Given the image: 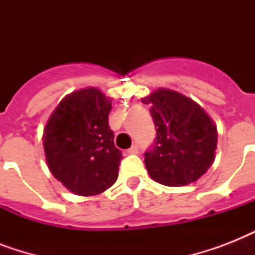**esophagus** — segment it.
Instances as JSON below:
<instances>
[{
  "label": "esophagus",
  "mask_w": 255,
  "mask_h": 255,
  "mask_svg": "<svg viewBox=\"0 0 255 255\" xmlns=\"http://www.w3.org/2000/svg\"><path fill=\"white\" fill-rule=\"evenodd\" d=\"M128 153V155H136V153H139V147H137V145H132L131 148H129V149H127V151H126Z\"/></svg>",
  "instance_id": "esophagus-1"
}]
</instances>
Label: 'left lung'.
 <instances>
[{
	"label": "left lung",
	"mask_w": 255,
	"mask_h": 255,
	"mask_svg": "<svg viewBox=\"0 0 255 255\" xmlns=\"http://www.w3.org/2000/svg\"><path fill=\"white\" fill-rule=\"evenodd\" d=\"M141 102L151 104L157 135L153 149L144 155L152 180L167 186L197 181L216 157L213 119L193 99L169 88H157Z\"/></svg>",
	"instance_id": "8db88e82"
}]
</instances>
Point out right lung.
<instances>
[{"mask_svg":"<svg viewBox=\"0 0 255 255\" xmlns=\"http://www.w3.org/2000/svg\"><path fill=\"white\" fill-rule=\"evenodd\" d=\"M112 99L96 87L73 91L59 102L43 129L50 172L78 196H96L118 180L122 152L108 126Z\"/></svg>","mask_w":255,"mask_h":255,"instance_id":"obj_1","label":"right lung"}]
</instances>
